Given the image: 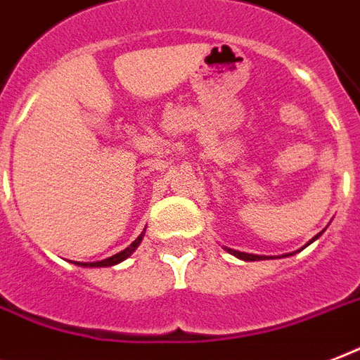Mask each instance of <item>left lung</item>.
<instances>
[{
  "label": "left lung",
  "instance_id": "8db88e82",
  "mask_svg": "<svg viewBox=\"0 0 360 360\" xmlns=\"http://www.w3.org/2000/svg\"><path fill=\"white\" fill-rule=\"evenodd\" d=\"M323 233H325V229H323L321 233H317V235L314 236V238H311V240L308 242L306 246H310L311 242L317 240V238H319V236H321ZM306 246H304V248H306ZM224 250H225V252H227V253H231V255H235V257L242 259V261H263V259H272V257H274V255H272V257H266V255H253V253L238 252V250H231V248H227V246H224ZM299 252H300V250H299ZM293 253H295V252H293ZM293 253H285V255H280V257H289V255H293Z\"/></svg>",
  "mask_w": 360,
  "mask_h": 360
}]
</instances>
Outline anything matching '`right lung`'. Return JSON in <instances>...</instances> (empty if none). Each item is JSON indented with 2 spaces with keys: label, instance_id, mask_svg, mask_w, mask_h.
<instances>
[{
  "label": "right lung",
  "instance_id": "1",
  "mask_svg": "<svg viewBox=\"0 0 360 360\" xmlns=\"http://www.w3.org/2000/svg\"><path fill=\"white\" fill-rule=\"evenodd\" d=\"M144 233H146V229L142 231L141 235L136 236L135 240L131 242L129 246L125 248V250H122L120 253H116V255H112V257L103 259V261H96V263H79V261H75V264H79V266H88V269H96V266H114V264H118V263H122V261H125V259L129 257L131 253L135 252L136 248L141 246L142 238H144Z\"/></svg>",
  "mask_w": 360,
  "mask_h": 360
}]
</instances>
